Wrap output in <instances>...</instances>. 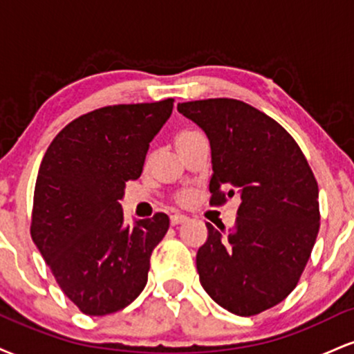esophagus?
<instances>
[{
  "label": "esophagus",
  "mask_w": 354,
  "mask_h": 354,
  "mask_svg": "<svg viewBox=\"0 0 354 354\" xmlns=\"http://www.w3.org/2000/svg\"><path fill=\"white\" fill-rule=\"evenodd\" d=\"M169 223H171L173 226H178V225H185V223H188V218L183 216V214H173L171 218H169Z\"/></svg>",
  "instance_id": "1"
}]
</instances>
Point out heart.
<instances>
[{"label":"heart","mask_w":354,"mask_h":354,"mask_svg":"<svg viewBox=\"0 0 354 354\" xmlns=\"http://www.w3.org/2000/svg\"><path fill=\"white\" fill-rule=\"evenodd\" d=\"M196 136H200V133H194V131H181V133H178L176 138H174V145L180 146V145H183V143H188L189 140H193V138H196ZM188 200H189L188 196H181V198H180V203H186Z\"/></svg>","instance_id":"heart-1"}]
</instances>
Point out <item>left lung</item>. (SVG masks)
<instances>
[{"instance_id": "8db88e82", "label": "left lung", "mask_w": 354, "mask_h": 354, "mask_svg": "<svg viewBox=\"0 0 354 354\" xmlns=\"http://www.w3.org/2000/svg\"><path fill=\"white\" fill-rule=\"evenodd\" d=\"M178 111L209 140L211 205L234 193L241 200L230 231L206 223L196 254L201 286L233 315L270 310L296 288L318 236L315 174L290 133L243 101H188Z\"/></svg>"}]
</instances>
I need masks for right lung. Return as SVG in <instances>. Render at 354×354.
<instances>
[{"label": "right lung", "instance_id": "obj_1", "mask_svg": "<svg viewBox=\"0 0 354 354\" xmlns=\"http://www.w3.org/2000/svg\"><path fill=\"white\" fill-rule=\"evenodd\" d=\"M173 100L95 109L64 126L44 153L31 238L63 293L84 315L123 310L145 290L149 258L169 228L156 213L124 225L120 200L143 171Z\"/></svg>", "mask_w": 354, "mask_h": 354}]
</instances>
